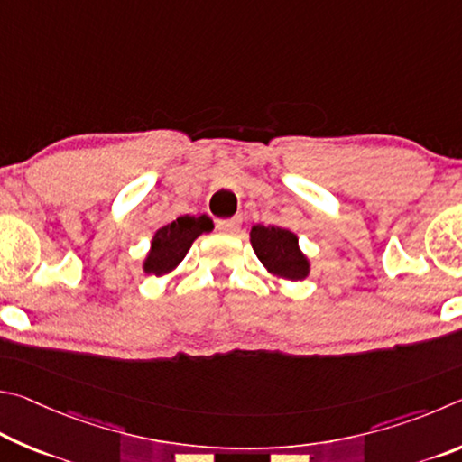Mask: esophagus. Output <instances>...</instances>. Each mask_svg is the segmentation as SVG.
<instances>
[{
  "label": "esophagus",
  "mask_w": 462,
  "mask_h": 462,
  "mask_svg": "<svg viewBox=\"0 0 462 462\" xmlns=\"http://www.w3.org/2000/svg\"><path fill=\"white\" fill-rule=\"evenodd\" d=\"M241 225V218L239 217H233V218H221V221H217V229L223 231V233H236Z\"/></svg>",
  "instance_id": "obj_1"
}]
</instances>
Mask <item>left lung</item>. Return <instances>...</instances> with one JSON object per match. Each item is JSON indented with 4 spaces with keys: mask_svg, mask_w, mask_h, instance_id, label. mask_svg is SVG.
Wrapping results in <instances>:
<instances>
[{
    "mask_svg": "<svg viewBox=\"0 0 462 462\" xmlns=\"http://www.w3.org/2000/svg\"><path fill=\"white\" fill-rule=\"evenodd\" d=\"M252 245L260 262L276 276L286 280L309 276V260L298 249V237L292 231L273 225H255L252 229Z\"/></svg>",
    "mask_w": 462,
    "mask_h": 462,
    "instance_id": "left-lung-1",
    "label": "left lung"
}]
</instances>
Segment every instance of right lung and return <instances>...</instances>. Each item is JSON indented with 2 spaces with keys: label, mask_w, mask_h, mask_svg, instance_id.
Here are the masks:
<instances>
[{
  "label": "right lung",
  "mask_w": 462,
  "mask_h": 462,
  "mask_svg": "<svg viewBox=\"0 0 462 462\" xmlns=\"http://www.w3.org/2000/svg\"><path fill=\"white\" fill-rule=\"evenodd\" d=\"M213 229V223L207 215L199 218L194 217H178L153 236L152 249L148 254V260L143 263L145 273H156V276H164L170 270H174L178 263L184 260L186 252H189L192 241L197 239L200 233H207Z\"/></svg>",
  "instance_id": "add662e5"
}]
</instances>
